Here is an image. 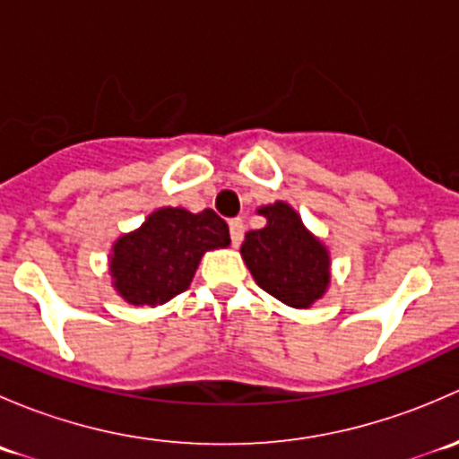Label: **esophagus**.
<instances>
[{"label":"esophagus","instance_id":"1","mask_svg":"<svg viewBox=\"0 0 459 459\" xmlns=\"http://www.w3.org/2000/svg\"><path fill=\"white\" fill-rule=\"evenodd\" d=\"M229 230H230V242H233V247H239L244 239V221L239 220V217H235V220L229 221Z\"/></svg>","mask_w":459,"mask_h":459}]
</instances>
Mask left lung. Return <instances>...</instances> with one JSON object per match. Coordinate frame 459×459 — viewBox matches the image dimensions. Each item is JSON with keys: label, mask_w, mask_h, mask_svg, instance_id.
Returning <instances> with one entry per match:
<instances>
[{"label": "left lung", "mask_w": 459, "mask_h": 459, "mask_svg": "<svg viewBox=\"0 0 459 459\" xmlns=\"http://www.w3.org/2000/svg\"><path fill=\"white\" fill-rule=\"evenodd\" d=\"M266 226L248 230L242 257L259 289L293 308H308L328 286V253L284 202L259 208Z\"/></svg>", "instance_id": "8db88e82"}]
</instances>
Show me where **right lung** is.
Returning <instances> with one entry per match:
<instances>
[{
  "label": "right lung",
  "instance_id": "1",
  "mask_svg": "<svg viewBox=\"0 0 459 459\" xmlns=\"http://www.w3.org/2000/svg\"><path fill=\"white\" fill-rule=\"evenodd\" d=\"M229 244V224L211 208H160L142 229L117 239L110 275L126 302L157 307L188 289L204 253Z\"/></svg>",
  "mask_w": 459,
  "mask_h": 459
}]
</instances>
